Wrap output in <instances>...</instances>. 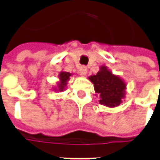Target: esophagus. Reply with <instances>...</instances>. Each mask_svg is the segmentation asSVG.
<instances>
[{"label": "esophagus", "instance_id": "obj_1", "mask_svg": "<svg viewBox=\"0 0 160 160\" xmlns=\"http://www.w3.org/2000/svg\"><path fill=\"white\" fill-rule=\"evenodd\" d=\"M80 73L82 76H85L87 73V68L85 67H81L80 69Z\"/></svg>", "mask_w": 160, "mask_h": 160}]
</instances>
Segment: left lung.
I'll return each mask as SVG.
<instances>
[{"instance_id":"left-lung-1","label":"left lung","mask_w":160,"mask_h":160,"mask_svg":"<svg viewBox=\"0 0 160 160\" xmlns=\"http://www.w3.org/2000/svg\"><path fill=\"white\" fill-rule=\"evenodd\" d=\"M89 79L93 84L96 93L100 95L101 104L110 108L120 105L126 89V84L122 79L113 75L106 67H101L100 71Z\"/></svg>"}]
</instances>
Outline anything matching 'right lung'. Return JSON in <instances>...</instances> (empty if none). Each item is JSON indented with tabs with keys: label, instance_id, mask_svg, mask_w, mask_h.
<instances>
[{
	"label": "right lung",
	"instance_id": "1",
	"mask_svg": "<svg viewBox=\"0 0 160 160\" xmlns=\"http://www.w3.org/2000/svg\"><path fill=\"white\" fill-rule=\"evenodd\" d=\"M71 76V73H69V72H63V71H62V72L59 74L60 83L58 85V88H59V90L62 91V90L65 89V87L67 86V81L70 80V76Z\"/></svg>",
	"mask_w": 160,
	"mask_h": 160
}]
</instances>
